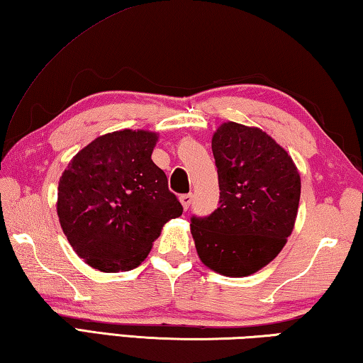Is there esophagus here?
Wrapping results in <instances>:
<instances>
[{"instance_id": "1", "label": "esophagus", "mask_w": 363, "mask_h": 363, "mask_svg": "<svg viewBox=\"0 0 363 363\" xmlns=\"http://www.w3.org/2000/svg\"><path fill=\"white\" fill-rule=\"evenodd\" d=\"M192 199H194L192 194H184V195H181V203H182L184 208H186V210H189L190 203H192Z\"/></svg>"}]
</instances>
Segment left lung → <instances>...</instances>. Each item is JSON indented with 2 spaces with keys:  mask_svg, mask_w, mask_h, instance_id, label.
I'll list each match as a JSON object with an SVG mask.
<instances>
[{
  "mask_svg": "<svg viewBox=\"0 0 363 363\" xmlns=\"http://www.w3.org/2000/svg\"><path fill=\"white\" fill-rule=\"evenodd\" d=\"M211 149L219 206L190 218L201 262L227 277H245L277 256L291 235L301 177L291 157L257 128L224 123Z\"/></svg>",
  "mask_w": 363,
  "mask_h": 363,
  "instance_id": "left-lung-1",
  "label": "left lung"
}]
</instances>
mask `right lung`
<instances>
[{
	"label": "right lung",
	"instance_id": "1",
	"mask_svg": "<svg viewBox=\"0 0 363 363\" xmlns=\"http://www.w3.org/2000/svg\"><path fill=\"white\" fill-rule=\"evenodd\" d=\"M157 134L115 131L73 157L59 181L57 214L79 257L102 272H123L143 262L182 205L152 162Z\"/></svg>",
	"mask_w": 363,
	"mask_h": 363
}]
</instances>
